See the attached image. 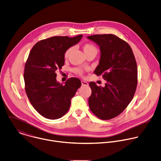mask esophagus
<instances>
[{
    "label": "esophagus",
    "instance_id": "esophagus-1",
    "mask_svg": "<svg viewBox=\"0 0 161 161\" xmlns=\"http://www.w3.org/2000/svg\"><path fill=\"white\" fill-rule=\"evenodd\" d=\"M81 85H82L83 86H88V83L86 81H83V80L81 81Z\"/></svg>",
    "mask_w": 161,
    "mask_h": 161
}]
</instances>
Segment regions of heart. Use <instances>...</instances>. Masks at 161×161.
Segmentation results:
<instances>
[{
  "label": "heart",
  "instance_id": "b5f03b06",
  "mask_svg": "<svg viewBox=\"0 0 161 161\" xmlns=\"http://www.w3.org/2000/svg\"><path fill=\"white\" fill-rule=\"evenodd\" d=\"M83 51L85 54H87L88 53H90V52H96L97 53V48L95 47V46L92 44H89V43H87V44H85L83 45ZM73 50V47H71L69 48H68L66 51L64 53V58H68V56H69L71 52ZM75 71L79 74V75H81L82 73H83V71L81 69H75Z\"/></svg>",
  "mask_w": 161,
  "mask_h": 161
}]
</instances>
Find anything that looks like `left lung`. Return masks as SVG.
Wrapping results in <instances>:
<instances>
[{
    "label": "left lung",
    "mask_w": 161,
    "mask_h": 161,
    "mask_svg": "<svg viewBox=\"0 0 161 161\" xmlns=\"http://www.w3.org/2000/svg\"><path fill=\"white\" fill-rule=\"evenodd\" d=\"M87 38L100 47L99 64L94 73L107 81L104 87L89 83L92 92L89 107L99 119L109 120L120 115L134 97L137 85L136 61L129 44L114 34Z\"/></svg>",
    "instance_id": "1"
}]
</instances>
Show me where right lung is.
<instances>
[{
    "label": "right lung",
    "mask_w": 161,
    "mask_h": 161,
    "mask_svg": "<svg viewBox=\"0 0 161 161\" xmlns=\"http://www.w3.org/2000/svg\"><path fill=\"white\" fill-rule=\"evenodd\" d=\"M82 37L43 39L33 46L29 54L24 73L25 92L35 110L46 119L56 120L65 115L81 85L77 78L68 79L64 85L59 83L56 71L64 64L66 50L78 44Z\"/></svg>",
    "instance_id": "add662e5"
}]
</instances>
